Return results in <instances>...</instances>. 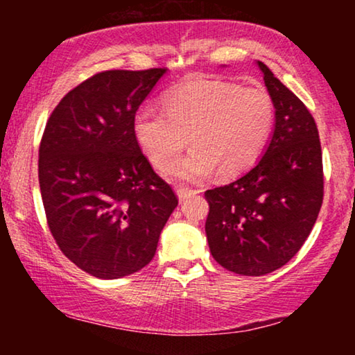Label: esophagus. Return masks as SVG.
Here are the masks:
<instances>
[{"label":"esophagus","instance_id":"obj_1","mask_svg":"<svg viewBox=\"0 0 355 355\" xmlns=\"http://www.w3.org/2000/svg\"><path fill=\"white\" fill-rule=\"evenodd\" d=\"M178 197L179 200H186L187 197L193 196V193H197L198 191H196V189H187V187H178Z\"/></svg>","mask_w":355,"mask_h":355}]
</instances>
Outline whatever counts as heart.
Wrapping results in <instances>:
<instances>
[{
  "mask_svg": "<svg viewBox=\"0 0 355 355\" xmlns=\"http://www.w3.org/2000/svg\"><path fill=\"white\" fill-rule=\"evenodd\" d=\"M164 113L140 108L132 130L145 157L158 171L173 169L182 181H198L216 169L218 176L245 173L263 153L275 125V101L263 87H241L213 79H196L169 90Z\"/></svg>",
  "mask_w": 355,
  "mask_h": 355,
  "instance_id": "1",
  "label": "heart"
}]
</instances>
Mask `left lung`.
Instances as JSON below:
<instances>
[{
	"label": "left lung",
	"instance_id": "left-lung-1",
	"mask_svg": "<svg viewBox=\"0 0 355 355\" xmlns=\"http://www.w3.org/2000/svg\"><path fill=\"white\" fill-rule=\"evenodd\" d=\"M259 67L275 101L273 137L249 173L205 192L213 259L244 276H261L288 263L323 203L322 145L313 116L268 66L259 61Z\"/></svg>",
	"mask_w": 355,
	"mask_h": 355
}]
</instances>
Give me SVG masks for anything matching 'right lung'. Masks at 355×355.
I'll list each match as a JSON object with an SVG mask.
<instances>
[{"label":"right lung","instance_id":"1","mask_svg":"<svg viewBox=\"0 0 355 355\" xmlns=\"http://www.w3.org/2000/svg\"><path fill=\"white\" fill-rule=\"evenodd\" d=\"M166 69H111L62 96L43 130L38 181L60 250L101 279L148 265L178 207L135 142L132 121Z\"/></svg>","mask_w":355,"mask_h":355}]
</instances>
